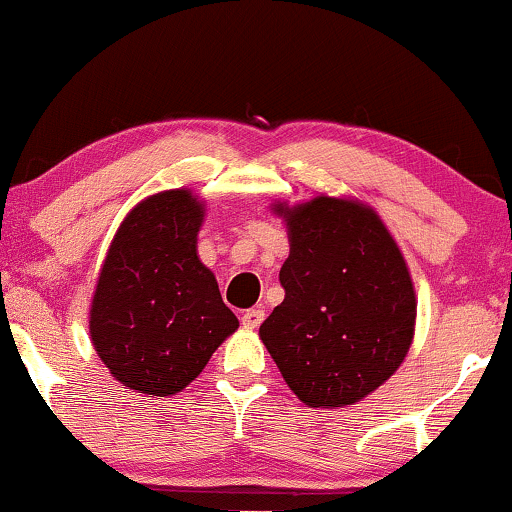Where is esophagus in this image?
Here are the masks:
<instances>
[{
  "label": "esophagus",
  "mask_w": 512,
  "mask_h": 512,
  "mask_svg": "<svg viewBox=\"0 0 512 512\" xmlns=\"http://www.w3.org/2000/svg\"><path fill=\"white\" fill-rule=\"evenodd\" d=\"M263 319H265L263 307H251V310L242 314V326L244 328H258L263 324Z\"/></svg>",
  "instance_id": "1"
}]
</instances>
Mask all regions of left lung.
I'll use <instances>...</instances> for the list:
<instances>
[{
	"label": "left lung",
	"mask_w": 512,
	"mask_h": 512,
	"mask_svg": "<svg viewBox=\"0 0 512 512\" xmlns=\"http://www.w3.org/2000/svg\"><path fill=\"white\" fill-rule=\"evenodd\" d=\"M291 254L284 300L261 340L310 408L354 405L389 380L412 345L417 298L401 249L368 205L319 195L275 205Z\"/></svg>",
	"instance_id": "1"
}]
</instances>
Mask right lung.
<instances>
[{
    "instance_id": "add662e5",
    "label": "right lung",
    "mask_w": 512,
    "mask_h": 512,
    "mask_svg": "<svg viewBox=\"0 0 512 512\" xmlns=\"http://www.w3.org/2000/svg\"><path fill=\"white\" fill-rule=\"evenodd\" d=\"M202 216L186 188L151 195L125 216L104 258L90 338L109 373L139 394H179L240 326L198 258Z\"/></svg>"
}]
</instances>
